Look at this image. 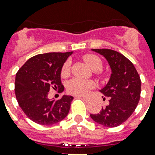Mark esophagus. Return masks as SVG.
Returning a JSON list of instances; mask_svg holds the SVG:
<instances>
[{
  "label": "esophagus",
  "mask_w": 155,
  "mask_h": 155,
  "mask_svg": "<svg viewBox=\"0 0 155 155\" xmlns=\"http://www.w3.org/2000/svg\"><path fill=\"white\" fill-rule=\"evenodd\" d=\"M81 99L84 100L86 103H88L89 102V99L88 98H87V97H81Z\"/></svg>",
  "instance_id": "1"
}]
</instances>
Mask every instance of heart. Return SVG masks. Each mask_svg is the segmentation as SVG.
<instances>
[{"instance_id": "obj_1", "label": "heart", "mask_w": 155, "mask_h": 155, "mask_svg": "<svg viewBox=\"0 0 155 155\" xmlns=\"http://www.w3.org/2000/svg\"><path fill=\"white\" fill-rule=\"evenodd\" d=\"M84 58L89 65L90 68H92V71H97V72L101 71L102 68H103V63L99 57H97L94 54H87L84 57ZM70 65V61H67L63 64L62 72H61L63 76H66L69 74ZM94 87L95 84L93 81L81 80L79 78H74L68 83L67 89L71 94L75 95V96H84V95L87 94L90 90L92 89Z\"/></svg>"}]
</instances>
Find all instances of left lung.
<instances>
[{
	"mask_svg": "<svg viewBox=\"0 0 155 155\" xmlns=\"http://www.w3.org/2000/svg\"><path fill=\"white\" fill-rule=\"evenodd\" d=\"M103 55L111 68L108 84L100 90L109 97L108 105L97 114H90L92 120L106 127H117L124 123L139 102L141 80L134 66L125 56L110 49H92Z\"/></svg>",
	"mask_w": 155,
	"mask_h": 155,
	"instance_id": "8db88e82",
	"label": "left lung"
}]
</instances>
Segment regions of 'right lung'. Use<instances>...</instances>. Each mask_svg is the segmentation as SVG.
Returning a JSON list of instances; mask_svg holds the SVG:
<instances>
[{
	"label": "right lung",
	"instance_id": "obj_1",
	"mask_svg": "<svg viewBox=\"0 0 155 155\" xmlns=\"http://www.w3.org/2000/svg\"><path fill=\"white\" fill-rule=\"evenodd\" d=\"M73 51L40 54L28 59L15 78L18 104L30 120L42 125H54L68 116L73 97L63 95L58 101L48 98L50 88L63 90L61 71Z\"/></svg>",
	"mask_w": 155,
	"mask_h": 155
}]
</instances>
